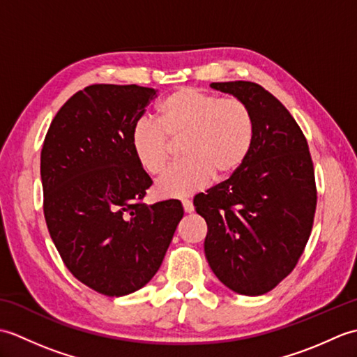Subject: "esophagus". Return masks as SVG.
Segmentation results:
<instances>
[{"instance_id": "1", "label": "esophagus", "mask_w": 357, "mask_h": 357, "mask_svg": "<svg viewBox=\"0 0 357 357\" xmlns=\"http://www.w3.org/2000/svg\"><path fill=\"white\" fill-rule=\"evenodd\" d=\"M183 207H184V211L185 213H192V211L195 210L193 207V202L188 201V199H183Z\"/></svg>"}]
</instances>
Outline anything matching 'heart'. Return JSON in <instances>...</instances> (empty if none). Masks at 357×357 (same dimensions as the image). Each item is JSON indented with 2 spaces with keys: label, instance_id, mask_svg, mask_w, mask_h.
<instances>
[{
  "label": "heart",
  "instance_id": "heart-1",
  "mask_svg": "<svg viewBox=\"0 0 357 357\" xmlns=\"http://www.w3.org/2000/svg\"><path fill=\"white\" fill-rule=\"evenodd\" d=\"M158 123L142 118L130 132V146L141 169L159 176L172 159L170 141H181L184 162L158 181L162 198H183L206 188L215 176L229 178L245 164L256 126L245 101L181 87L158 105Z\"/></svg>",
  "mask_w": 357,
  "mask_h": 357
}]
</instances>
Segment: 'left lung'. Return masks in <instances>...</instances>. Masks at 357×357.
Masks as SVG:
<instances>
[{"mask_svg":"<svg viewBox=\"0 0 357 357\" xmlns=\"http://www.w3.org/2000/svg\"><path fill=\"white\" fill-rule=\"evenodd\" d=\"M250 107L256 135L245 164L193 204L207 222L210 268L230 290L259 296L298 264L313 229L317 190L301 127L282 102L256 82L210 84Z\"/></svg>","mask_w":357,"mask_h":357,"instance_id":"1","label":"left lung"}]
</instances>
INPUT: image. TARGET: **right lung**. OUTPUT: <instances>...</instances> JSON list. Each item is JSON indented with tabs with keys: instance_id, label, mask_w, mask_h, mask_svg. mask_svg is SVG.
<instances>
[{
	"instance_id": "right-lung-1",
	"label": "right lung",
	"mask_w": 357,
	"mask_h": 357,
	"mask_svg": "<svg viewBox=\"0 0 357 357\" xmlns=\"http://www.w3.org/2000/svg\"><path fill=\"white\" fill-rule=\"evenodd\" d=\"M158 90L93 84L53 118L41 150L44 218L72 275L105 296H124L159 270L184 216L176 199L142 202L151 179L130 132Z\"/></svg>"
}]
</instances>
